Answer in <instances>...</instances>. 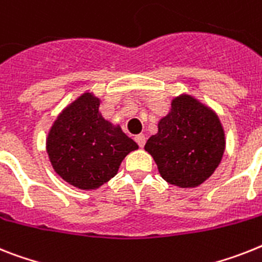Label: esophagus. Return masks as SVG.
Here are the masks:
<instances>
[{
  "mask_svg": "<svg viewBox=\"0 0 262 262\" xmlns=\"http://www.w3.org/2000/svg\"><path fill=\"white\" fill-rule=\"evenodd\" d=\"M135 142L139 144V147H143L144 144H146V136L142 135V134H140V135H136L135 136Z\"/></svg>",
  "mask_w": 262,
  "mask_h": 262,
  "instance_id": "obj_1",
  "label": "esophagus"
}]
</instances>
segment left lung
Masks as SVG:
<instances>
[{
    "label": "left lung",
    "mask_w": 262,
    "mask_h": 262,
    "mask_svg": "<svg viewBox=\"0 0 262 262\" xmlns=\"http://www.w3.org/2000/svg\"><path fill=\"white\" fill-rule=\"evenodd\" d=\"M225 133L217 114L190 95H179L158 123L144 150L170 185L191 189L204 183L221 163Z\"/></svg>",
    "instance_id": "8db88e82"
}]
</instances>
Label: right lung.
Masks as SVG:
<instances>
[{"label":"right lung","instance_id":"1","mask_svg":"<svg viewBox=\"0 0 262 262\" xmlns=\"http://www.w3.org/2000/svg\"><path fill=\"white\" fill-rule=\"evenodd\" d=\"M100 99L84 92L61 111L47 138L55 171L69 185L95 190L118 174L138 144L99 112Z\"/></svg>","mask_w":262,"mask_h":262}]
</instances>
